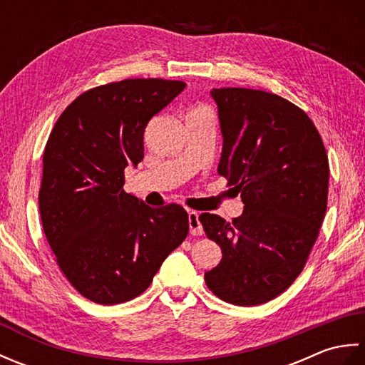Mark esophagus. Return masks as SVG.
Here are the masks:
<instances>
[{"label": "esophagus", "mask_w": 365, "mask_h": 365, "mask_svg": "<svg viewBox=\"0 0 365 365\" xmlns=\"http://www.w3.org/2000/svg\"><path fill=\"white\" fill-rule=\"evenodd\" d=\"M188 222H190V234L191 235H202L204 229L202 224L199 221V213L197 212H188Z\"/></svg>", "instance_id": "esophagus-1"}]
</instances>
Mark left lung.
<instances>
[{
	"label": "left lung",
	"mask_w": 365,
	"mask_h": 365,
	"mask_svg": "<svg viewBox=\"0 0 365 365\" xmlns=\"http://www.w3.org/2000/svg\"><path fill=\"white\" fill-rule=\"evenodd\" d=\"M222 153L218 173L245 204L227 222L199 216L221 262L205 273L220 299L257 306L294 282L319 238L328 205L329 163L311 118L289 100L259 89H213Z\"/></svg>",
	"instance_id": "left-lung-1"
}]
</instances>
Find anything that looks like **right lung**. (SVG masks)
Instances as JSON below:
<instances>
[{
	"mask_svg": "<svg viewBox=\"0 0 365 365\" xmlns=\"http://www.w3.org/2000/svg\"><path fill=\"white\" fill-rule=\"evenodd\" d=\"M185 86L128 78L92 88L66 108L46 141L43 234L67 281L97 304L139 297L188 235L183 207L152 208L123 191V170L144 158L145 125Z\"/></svg>",
	"mask_w": 365,
	"mask_h": 365,
	"instance_id": "1",
	"label": "right lung"
}]
</instances>
